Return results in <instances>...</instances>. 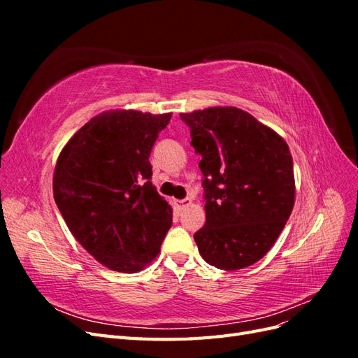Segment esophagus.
<instances>
[{"label": "esophagus", "mask_w": 358, "mask_h": 358, "mask_svg": "<svg viewBox=\"0 0 358 358\" xmlns=\"http://www.w3.org/2000/svg\"><path fill=\"white\" fill-rule=\"evenodd\" d=\"M189 204H191V200H189V199H183V200H175V206H176V208H178L179 210H182V209L188 208Z\"/></svg>", "instance_id": "1"}]
</instances>
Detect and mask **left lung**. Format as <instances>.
Listing matches in <instances>:
<instances>
[{
    "label": "left lung",
    "instance_id": "left-lung-1",
    "mask_svg": "<svg viewBox=\"0 0 358 358\" xmlns=\"http://www.w3.org/2000/svg\"><path fill=\"white\" fill-rule=\"evenodd\" d=\"M201 155L206 224L194 234L206 263L239 270L262 259L294 206V170L284 138L236 107L180 113Z\"/></svg>",
    "mask_w": 358,
    "mask_h": 358
}]
</instances>
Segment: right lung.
Masks as SVG:
<instances>
[{
    "instance_id": "obj_1",
    "label": "right lung",
    "mask_w": 358,
    "mask_h": 358,
    "mask_svg": "<svg viewBox=\"0 0 358 358\" xmlns=\"http://www.w3.org/2000/svg\"><path fill=\"white\" fill-rule=\"evenodd\" d=\"M171 113L112 110L92 117L62 149L53 197L96 262L136 273L158 255L173 210L152 185L149 162Z\"/></svg>"
}]
</instances>
